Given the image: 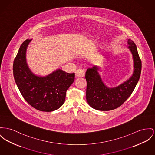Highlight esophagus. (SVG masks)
Returning a JSON list of instances; mask_svg holds the SVG:
<instances>
[{
    "label": "esophagus",
    "mask_w": 155,
    "mask_h": 155,
    "mask_svg": "<svg viewBox=\"0 0 155 155\" xmlns=\"http://www.w3.org/2000/svg\"><path fill=\"white\" fill-rule=\"evenodd\" d=\"M75 75L77 78H81L84 76V72L82 69H78L75 72Z\"/></svg>",
    "instance_id": "esophagus-1"
}]
</instances>
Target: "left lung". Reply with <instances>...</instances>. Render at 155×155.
<instances>
[{"mask_svg": "<svg viewBox=\"0 0 155 155\" xmlns=\"http://www.w3.org/2000/svg\"><path fill=\"white\" fill-rule=\"evenodd\" d=\"M134 62V71L131 78L117 87H107L98 73L99 68L93 66L87 69L85 78L87 82L86 100L94 109L109 111L120 107L131 95L139 81L142 69V62L136 44L130 39L127 41Z\"/></svg>", "mask_w": 155, "mask_h": 155, "instance_id": "obj_1", "label": "left lung"}]
</instances>
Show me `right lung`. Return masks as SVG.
Listing matches in <instances>:
<instances>
[{
	"label": "right lung",
	"instance_id": "add662e5",
	"mask_svg": "<svg viewBox=\"0 0 155 155\" xmlns=\"http://www.w3.org/2000/svg\"><path fill=\"white\" fill-rule=\"evenodd\" d=\"M31 39L21 45L13 65V76L25 101L35 109L52 112L64 102L66 93L74 80V73H68L61 69L45 77L35 75L28 66L26 51Z\"/></svg>",
	"mask_w": 155,
	"mask_h": 155
}]
</instances>
